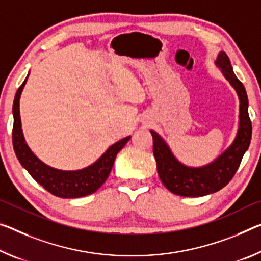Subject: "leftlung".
I'll return each mask as SVG.
<instances>
[{"instance_id":"8db88e82","label":"left lung","mask_w":261,"mask_h":261,"mask_svg":"<svg viewBox=\"0 0 261 261\" xmlns=\"http://www.w3.org/2000/svg\"><path fill=\"white\" fill-rule=\"evenodd\" d=\"M216 64L237 92L241 101L239 108V129L232 145L221 154L214 163L204 167L192 168L180 164L172 154L169 147L154 131L153 154L156 161V169L161 180L169 192L180 196L196 197L216 193L230 182L242 163L244 153L250 146L252 137V124L249 116V100L245 87L234 75L229 57L220 52Z\"/></svg>"}]
</instances>
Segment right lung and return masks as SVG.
<instances>
[{
    "label": "right lung",
    "mask_w": 261,
    "mask_h": 261,
    "mask_svg": "<svg viewBox=\"0 0 261 261\" xmlns=\"http://www.w3.org/2000/svg\"><path fill=\"white\" fill-rule=\"evenodd\" d=\"M25 82L27 79L17 89L14 106H12V114H14L12 146L20 165L27 169L29 174L34 177L37 182L55 196L75 198L96 192L109 176L117 153L129 142L131 137L123 138L111 145L96 163L80 171H59V169L47 166L31 152L23 137L19 116V97Z\"/></svg>",
    "instance_id": "1"
}]
</instances>
